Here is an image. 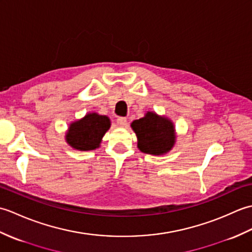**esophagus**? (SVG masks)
I'll return each instance as SVG.
<instances>
[{"instance_id": "obj_1", "label": "esophagus", "mask_w": 252, "mask_h": 252, "mask_svg": "<svg viewBox=\"0 0 252 252\" xmlns=\"http://www.w3.org/2000/svg\"><path fill=\"white\" fill-rule=\"evenodd\" d=\"M117 125L119 126H121V127H123V126H126V118H125V117H119L117 119Z\"/></svg>"}]
</instances>
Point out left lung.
Instances as JSON below:
<instances>
[{"mask_svg": "<svg viewBox=\"0 0 252 252\" xmlns=\"http://www.w3.org/2000/svg\"><path fill=\"white\" fill-rule=\"evenodd\" d=\"M137 137V148L142 153L161 156L169 153L176 142L175 126L172 120L147 111L141 119L131 123Z\"/></svg>", "mask_w": 252, "mask_h": 252, "instance_id": "8db88e82", "label": "left lung"}]
</instances>
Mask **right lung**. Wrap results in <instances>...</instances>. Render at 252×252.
<instances>
[{
    "label": "right lung",
    "mask_w": 252,
    "mask_h": 252,
    "mask_svg": "<svg viewBox=\"0 0 252 252\" xmlns=\"http://www.w3.org/2000/svg\"><path fill=\"white\" fill-rule=\"evenodd\" d=\"M110 119L97 112H89L83 118L70 123L65 140L73 149L94 151L100 146L105 133L110 127Z\"/></svg>",
    "instance_id": "obj_1"
}]
</instances>
